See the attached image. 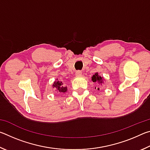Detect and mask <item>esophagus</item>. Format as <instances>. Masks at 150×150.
Segmentation results:
<instances>
[{
  "instance_id": "esophagus-1",
  "label": "esophagus",
  "mask_w": 150,
  "mask_h": 150,
  "mask_svg": "<svg viewBox=\"0 0 150 150\" xmlns=\"http://www.w3.org/2000/svg\"><path fill=\"white\" fill-rule=\"evenodd\" d=\"M75 75L77 76H81L82 75V71H77L75 73Z\"/></svg>"
}]
</instances>
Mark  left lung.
<instances>
[{
  "mask_svg": "<svg viewBox=\"0 0 150 150\" xmlns=\"http://www.w3.org/2000/svg\"><path fill=\"white\" fill-rule=\"evenodd\" d=\"M92 79L93 82L94 83H97L98 84H100L102 85V83H103V77H101L100 75H98V73H96L95 75H93V77H91ZM95 88H96L95 87ZM98 90H99V88H97Z\"/></svg>",
  "mask_w": 150,
  "mask_h": 150,
  "instance_id": "left-lung-1",
  "label": "left lung"
}]
</instances>
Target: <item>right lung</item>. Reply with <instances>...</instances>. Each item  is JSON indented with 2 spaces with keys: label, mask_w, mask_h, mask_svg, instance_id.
Wrapping results in <instances>:
<instances>
[{
  "label": "right lung",
  "mask_w": 150,
  "mask_h": 150,
  "mask_svg": "<svg viewBox=\"0 0 150 150\" xmlns=\"http://www.w3.org/2000/svg\"><path fill=\"white\" fill-rule=\"evenodd\" d=\"M63 85V84L62 83V81H55V82L54 83V84H53V88H56V91H57L58 92L64 93L65 92H67V87H64Z\"/></svg>",
  "instance_id": "add662e5"
}]
</instances>
